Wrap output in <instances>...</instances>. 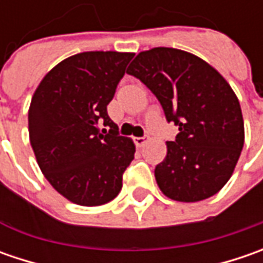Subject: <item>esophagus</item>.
<instances>
[{
  "label": "esophagus",
  "instance_id": "esophagus-1",
  "mask_svg": "<svg viewBox=\"0 0 263 263\" xmlns=\"http://www.w3.org/2000/svg\"><path fill=\"white\" fill-rule=\"evenodd\" d=\"M146 142H147V136H140V137H136V139H135V143H136V146H143Z\"/></svg>",
  "mask_w": 263,
  "mask_h": 263
}]
</instances>
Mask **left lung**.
I'll list each match as a JSON object with an SVG mask.
<instances>
[{
    "label": "left lung",
    "instance_id": "1",
    "mask_svg": "<svg viewBox=\"0 0 263 263\" xmlns=\"http://www.w3.org/2000/svg\"><path fill=\"white\" fill-rule=\"evenodd\" d=\"M127 73L157 96L178 135L155 168L161 192L197 202L218 193L233 174L245 143L236 93L214 67L174 48H154L133 60Z\"/></svg>",
    "mask_w": 263,
    "mask_h": 263
}]
</instances>
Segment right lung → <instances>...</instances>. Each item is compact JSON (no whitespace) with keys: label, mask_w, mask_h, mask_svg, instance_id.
Returning a JSON list of instances; mask_svg holds the SVG:
<instances>
[{"label":"right lung","mask_w":263,"mask_h":263,"mask_svg":"<svg viewBox=\"0 0 263 263\" xmlns=\"http://www.w3.org/2000/svg\"><path fill=\"white\" fill-rule=\"evenodd\" d=\"M133 55L90 51L68 57L42 79L32 98L29 137L37 165L73 203L104 205L123 187L136 147L118 135L106 105Z\"/></svg>","instance_id":"right-lung-1"}]
</instances>
